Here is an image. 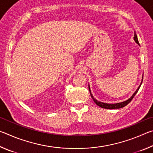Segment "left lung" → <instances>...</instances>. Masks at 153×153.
<instances>
[{
  "instance_id": "8db88e82",
  "label": "left lung",
  "mask_w": 153,
  "mask_h": 153,
  "mask_svg": "<svg viewBox=\"0 0 153 153\" xmlns=\"http://www.w3.org/2000/svg\"><path fill=\"white\" fill-rule=\"evenodd\" d=\"M134 40H135V42L137 44H138V45H140L139 42H138V37H137V35H136V32H134ZM142 80H143V76H142ZM142 82H141L140 85V86H139V87L138 88V89L136 90V91L134 93L133 95L131 96V97L129 98V99L126 100V101H123V102H119V103H115V104H108V103H105V102H102L98 101L97 100H96L95 98H94V97H93V96H92V93H91V90H90V88L89 85H88V88H89V91H90V95H91L92 98L93 99V100H94V102L98 106H99L100 107L103 108H107V109H113V108H120L124 107H125V106H126L127 105H128V103L130 102L131 100H132V98L134 97V96H135L136 94V93L138 92V90L140 88V87L141 84H142Z\"/></svg>"
}]
</instances>
